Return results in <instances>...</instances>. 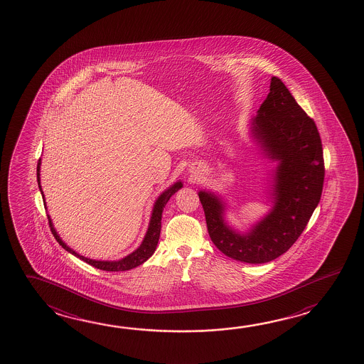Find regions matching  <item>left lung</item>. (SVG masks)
<instances>
[{"label":"left lung","instance_id":"left-lung-1","mask_svg":"<svg viewBox=\"0 0 364 364\" xmlns=\"http://www.w3.org/2000/svg\"><path fill=\"white\" fill-rule=\"evenodd\" d=\"M252 132L265 155L277 160L271 212L246 233L225 220V203L200 191L213 244L228 258L262 264L287 252L317 208L323 188L324 161L317 126L284 82L272 77L269 93L252 118Z\"/></svg>","mask_w":364,"mask_h":364}]
</instances>
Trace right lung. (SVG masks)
I'll return each instance as SVG.
<instances>
[{"label":"right lung","mask_w":364,"mask_h":364,"mask_svg":"<svg viewBox=\"0 0 364 364\" xmlns=\"http://www.w3.org/2000/svg\"><path fill=\"white\" fill-rule=\"evenodd\" d=\"M40 168L41 159L38 160V164H37V182H38L41 193L43 195L40 183ZM182 186H183L182 185V182L178 181V182H176L174 185L171 186L168 190H166V191L163 192V193L159 196L158 200H156L155 204H154L151 219H150L149 228H147V232H146L145 238H144L142 244L139 245V247L137 250H134L132 254L127 255L126 258L120 259V260H115V262H109V260H93V259H88L86 258V257H83V255H80L78 252L72 250L69 246H66L65 242L60 238L58 232L53 228V222H51L50 215H47L48 225H50V228H51V232H53V237L56 238V241L65 249L66 252L73 254L74 257H77V258L82 259L83 262H86L87 264L92 265L95 268L102 269V271H129V269L136 268V267H139V265L142 264V263H145L146 260L150 258L152 254H154V252H155L156 245H158L159 242V237H160L161 214H163V210H164V208H166L168 200L172 198V195H174L176 192L178 191L179 188H182ZM42 198L45 200V196H42Z\"/></svg>","instance_id":"right-lung-1"}]
</instances>
